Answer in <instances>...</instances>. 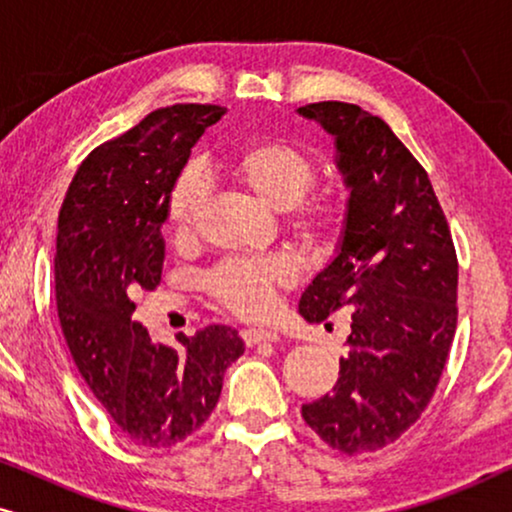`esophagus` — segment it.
Wrapping results in <instances>:
<instances>
[{"label": "esophagus", "instance_id": "obj_1", "mask_svg": "<svg viewBox=\"0 0 512 512\" xmlns=\"http://www.w3.org/2000/svg\"><path fill=\"white\" fill-rule=\"evenodd\" d=\"M242 340L247 347H254V345H261V342H277L279 335L275 331H268V328H244L242 331Z\"/></svg>", "mask_w": 512, "mask_h": 512}]
</instances>
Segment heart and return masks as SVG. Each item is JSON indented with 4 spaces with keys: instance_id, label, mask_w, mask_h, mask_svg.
Listing matches in <instances>:
<instances>
[{
    "instance_id": "1",
    "label": "heart",
    "mask_w": 512,
    "mask_h": 512,
    "mask_svg": "<svg viewBox=\"0 0 512 512\" xmlns=\"http://www.w3.org/2000/svg\"><path fill=\"white\" fill-rule=\"evenodd\" d=\"M223 184L242 191L284 216V226L303 244H321L340 223L342 202L333 191H312L317 163L305 149L286 139H258L226 153L214 163ZM200 179L184 172L167 198V228L177 242L193 237L202 212ZM298 272L286 256L226 258L202 279V289L216 305L242 319H258L270 310L279 291L296 282Z\"/></svg>"
}]
</instances>
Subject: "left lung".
Segmentation results:
<instances>
[{
    "instance_id": "obj_1",
    "label": "left lung",
    "mask_w": 512,
    "mask_h": 512,
    "mask_svg": "<svg viewBox=\"0 0 512 512\" xmlns=\"http://www.w3.org/2000/svg\"><path fill=\"white\" fill-rule=\"evenodd\" d=\"M298 114L335 137L349 188L338 256L298 312L319 324L352 310L338 382L303 405V419L333 450L375 452L422 417L443 375L457 328V251L429 174L382 118L347 102Z\"/></svg>"
}]
</instances>
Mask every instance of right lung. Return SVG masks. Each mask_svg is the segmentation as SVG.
Instances as JSON below:
<instances>
[{"label": "right lung", "instance_id": "1", "mask_svg": "<svg viewBox=\"0 0 512 512\" xmlns=\"http://www.w3.org/2000/svg\"><path fill=\"white\" fill-rule=\"evenodd\" d=\"M226 109H156L97 146L76 170L58 216L55 300L67 347L104 410L132 443L167 447L198 431L244 354L230 326H207L179 347L156 345L132 321L139 289L160 284L167 198L195 142Z\"/></svg>", "mask_w": 512, "mask_h": 512}]
</instances>
